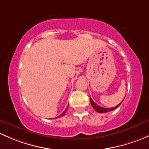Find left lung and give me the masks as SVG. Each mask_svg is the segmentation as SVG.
Returning a JSON list of instances; mask_svg holds the SVG:
<instances>
[{"label": "left lung", "mask_w": 149, "mask_h": 149, "mask_svg": "<svg viewBox=\"0 0 149 149\" xmlns=\"http://www.w3.org/2000/svg\"><path fill=\"white\" fill-rule=\"evenodd\" d=\"M123 101H122V102H123ZM122 102H121L120 104H118V105H116V107H113V108H102V107L100 106V105H98L97 104H96L95 102H93V100L91 99V97H90V102H91V105H92V106H93V108H94L95 110H96V111L98 112V113H107V112H110V111H112V110H115V109L117 108L118 107L119 105H120V104L122 103Z\"/></svg>", "instance_id": "8db88e82"}]
</instances>
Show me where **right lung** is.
Listing matches in <instances>:
<instances>
[{
	"mask_svg": "<svg viewBox=\"0 0 149 149\" xmlns=\"http://www.w3.org/2000/svg\"><path fill=\"white\" fill-rule=\"evenodd\" d=\"M67 109H66V110H64V111L63 112V113H62V114H61V115H60V116H59V117H62V116H64V114H65V113H66V111H67Z\"/></svg>",
	"mask_w": 149,
	"mask_h": 149,
	"instance_id": "add662e5",
	"label": "right lung"
}]
</instances>
